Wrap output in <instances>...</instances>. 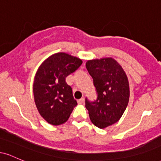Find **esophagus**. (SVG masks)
I'll return each mask as SVG.
<instances>
[{"instance_id":"obj_1","label":"esophagus","mask_w":161,"mask_h":161,"mask_svg":"<svg viewBox=\"0 0 161 161\" xmlns=\"http://www.w3.org/2000/svg\"><path fill=\"white\" fill-rule=\"evenodd\" d=\"M84 102H85V98H83V97L78 101V104H82Z\"/></svg>"}]
</instances>
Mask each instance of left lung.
<instances>
[{"label": "left lung", "mask_w": 161, "mask_h": 161, "mask_svg": "<svg viewBox=\"0 0 161 161\" xmlns=\"http://www.w3.org/2000/svg\"><path fill=\"white\" fill-rule=\"evenodd\" d=\"M86 66L97 93L96 101L86 99V108L92 123L104 129L119 121L128 105V77L120 64L112 57L88 60Z\"/></svg>", "instance_id": "obj_1"}]
</instances>
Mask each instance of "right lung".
<instances>
[{
	"label": "right lung",
	"mask_w": 161,
	"mask_h": 161,
	"mask_svg": "<svg viewBox=\"0 0 161 161\" xmlns=\"http://www.w3.org/2000/svg\"><path fill=\"white\" fill-rule=\"evenodd\" d=\"M82 60L64 52L53 53L41 64L33 82V95L40 115L53 125L69 119L77 105L66 77L76 70Z\"/></svg>",
	"instance_id": "add662e5"
}]
</instances>
